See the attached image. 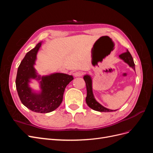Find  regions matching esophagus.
Here are the masks:
<instances>
[{"instance_id": "esophagus-1", "label": "esophagus", "mask_w": 153, "mask_h": 153, "mask_svg": "<svg viewBox=\"0 0 153 153\" xmlns=\"http://www.w3.org/2000/svg\"><path fill=\"white\" fill-rule=\"evenodd\" d=\"M82 75H83V73L82 71H76L74 73V76H75V77L82 76Z\"/></svg>"}]
</instances>
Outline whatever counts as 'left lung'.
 Wrapping results in <instances>:
<instances>
[{
  "instance_id": "8db88e82",
  "label": "left lung",
  "mask_w": 153,
  "mask_h": 153,
  "mask_svg": "<svg viewBox=\"0 0 153 153\" xmlns=\"http://www.w3.org/2000/svg\"><path fill=\"white\" fill-rule=\"evenodd\" d=\"M120 59L127 63L128 65L131 67L134 70H135V63L133 61V59L131 56V55L129 53L128 50L127 52L121 53L119 55ZM84 80L86 84V89H87V97H86V103L87 105L92 109H93L96 111H98V112H113L114 110H110L108 108H105V106H102L100 104L98 101H97L92 93V79L89 75H86L84 76ZM115 111V110H114Z\"/></svg>"
}]
</instances>
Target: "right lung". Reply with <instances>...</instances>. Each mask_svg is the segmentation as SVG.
<instances>
[{"label":"right lung","instance_id":"add662e5","mask_svg":"<svg viewBox=\"0 0 153 153\" xmlns=\"http://www.w3.org/2000/svg\"><path fill=\"white\" fill-rule=\"evenodd\" d=\"M41 45V43H39L23 59L18 68L16 87L22 103L27 108L35 112L48 113L61 104L65 88L73 77L60 73L42 77L37 75L34 65ZM30 79L41 80L42 91L39 94L33 92L29 87Z\"/></svg>","mask_w":153,"mask_h":153}]
</instances>
